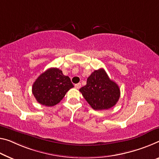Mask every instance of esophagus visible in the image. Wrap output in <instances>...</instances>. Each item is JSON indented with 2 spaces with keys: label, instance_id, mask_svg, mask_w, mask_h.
Masks as SVG:
<instances>
[{
  "label": "esophagus",
  "instance_id": "esophagus-1",
  "mask_svg": "<svg viewBox=\"0 0 159 159\" xmlns=\"http://www.w3.org/2000/svg\"><path fill=\"white\" fill-rule=\"evenodd\" d=\"M75 88H77V89H80V87H81V83H77V84H76L75 85Z\"/></svg>",
  "mask_w": 159,
  "mask_h": 159
}]
</instances>
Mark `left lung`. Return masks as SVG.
Listing matches in <instances>:
<instances>
[{
    "label": "left lung",
    "instance_id": "obj_1",
    "mask_svg": "<svg viewBox=\"0 0 159 159\" xmlns=\"http://www.w3.org/2000/svg\"><path fill=\"white\" fill-rule=\"evenodd\" d=\"M80 91L94 110L110 109L120 97L119 86L110 80L103 68L94 70Z\"/></svg>",
    "mask_w": 159,
    "mask_h": 159
}]
</instances>
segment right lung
Returning a JSON list of instances; mask_svg holds the SVG:
<instances>
[{
    "label": "right lung",
    "instance_id": "1",
    "mask_svg": "<svg viewBox=\"0 0 159 159\" xmlns=\"http://www.w3.org/2000/svg\"><path fill=\"white\" fill-rule=\"evenodd\" d=\"M74 87L70 77L62 70L52 67L46 70L33 83L32 92L39 103L55 106L63 99L67 92Z\"/></svg>",
    "mask_w": 159,
    "mask_h": 159
}]
</instances>
